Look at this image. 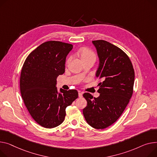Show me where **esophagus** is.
<instances>
[{"label": "esophagus", "mask_w": 157, "mask_h": 157, "mask_svg": "<svg viewBox=\"0 0 157 157\" xmlns=\"http://www.w3.org/2000/svg\"><path fill=\"white\" fill-rule=\"evenodd\" d=\"M78 96L79 98H81L82 97V92H79L78 93Z\"/></svg>", "instance_id": "esophagus-1"}]
</instances>
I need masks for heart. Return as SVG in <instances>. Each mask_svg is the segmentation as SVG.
I'll list each match as a JSON object with an SVG mask.
<instances>
[{
  "label": "heart",
  "instance_id": "1",
  "mask_svg": "<svg viewBox=\"0 0 157 157\" xmlns=\"http://www.w3.org/2000/svg\"><path fill=\"white\" fill-rule=\"evenodd\" d=\"M79 54L81 56V57L82 60H86V59H93L94 60L96 59V55L94 53V52L91 50V49L88 48H82L79 50ZM71 60V57H69L67 60L66 62H69Z\"/></svg>",
  "mask_w": 157,
  "mask_h": 157
}]
</instances>
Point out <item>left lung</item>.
<instances>
[{
    "label": "left lung",
    "mask_w": 157,
    "mask_h": 157,
    "mask_svg": "<svg viewBox=\"0 0 157 157\" xmlns=\"http://www.w3.org/2000/svg\"><path fill=\"white\" fill-rule=\"evenodd\" d=\"M100 60L96 76L100 78L97 98L83 94L87 106L82 112L87 123L97 129L116 122L129 102L133 93L134 71L128 56L120 48L103 40L92 41Z\"/></svg>",
    "instance_id": "obj_1"
}]
</instances>
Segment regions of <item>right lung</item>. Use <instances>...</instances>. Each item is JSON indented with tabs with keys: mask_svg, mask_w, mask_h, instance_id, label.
<instances>
[{
	"mask_svg": "<svg viewBox=\"0 0 157 157\" xmlns=\"http://www.w3.org/2000/svg\"><path fill=\"white\" fill-rule=\"evenodd\" d=\"M72 44L48 41L28 55L21 69L20 91L31 116L41 126L54 128L63 122L66 109L78 97L76 90L56 87L57 78L65 72Z\"/></svg>",
	"mask_w": 157,
	"mask_h": 157,
	"instance_id": "right-lung-1",
	"label": "right lung"
}]
</instances>
